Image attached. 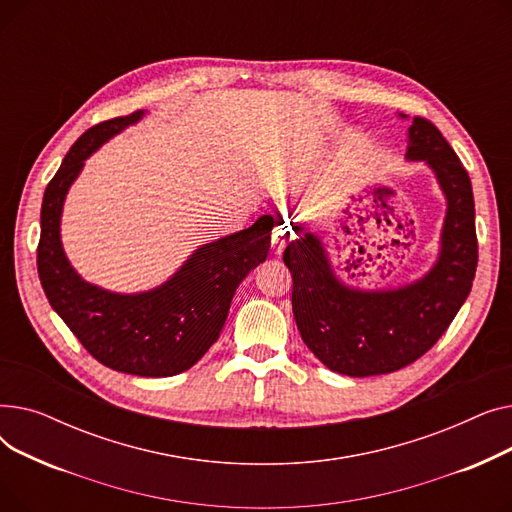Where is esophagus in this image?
<instances>
[{
	"label": "esophagus",
	"mask_w": 512,
	"mask_h": 512,
	"mask_svg": "<svg viewBox=\"0 0 512 512\" xmlns=\"http://www.w3.org/2000/svg\"><path fill=\"white\" fill-rule=\"evenodd\" d=\"M290 238H292V234H290L288 230H278V232L274 234V240H272V245H274L276 253H282L284 245H286V242H288Z\"/></svg>",
	"instance_id": "obj_1"
}]
</instances>
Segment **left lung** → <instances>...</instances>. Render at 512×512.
Masks as SVG:
<instances>
[{"label":"left lung","mask_w":512,"mask_h":512,"mask_svg":"<svg viewBox=\"0 0 512 512\" xmlns=\"http://www.w3.org/2000/svg\"><path fill=\"white\" fill-rule=\"evenodd\" d=\"M405 159L423 161L446 199L438 257L423 276L392 288L351 286L334 272L321 236L299 224L284 251L303 342L328 369L351 378L392 373L427 353L467 301L475 278V203L467 170L425 118L411 120Z\"/></svg>","instance_id":"8db88e82"}]
</instances>
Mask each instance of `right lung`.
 <instances>
[{
  "label": "right lung",
  "instance_id": "add662e5",
  "mask_svg": "<svg viewBox=\"0 0 512 512\" xmlns=\"http://www.w3.org/2000/svg\"><path fill=\"white\" fill-rule=\"evenodd\" d=\"M147 112L89 128L45 188L37 270L45 297L72 334L105 367L168 378L191 369L220 338L238 284L265 261L274 228L272 215L201 245L155 288L114 292L80 276L62 245V211L85 161Z\"/></svg>",
  "mask_w": 512,
  "mask_h": 512
}]
</instances>
